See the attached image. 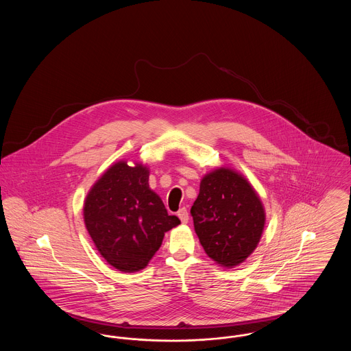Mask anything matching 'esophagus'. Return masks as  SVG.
Returning a JSON list of instances; mask_svg holds the SVG:
<instances>
[{"instance_id":"34e87169","label":"esophagus","mask_w":351,"mask_h":351,"mask_svg":"<svg viewBox=\"0 0 351 351\" xmlns=\"http://www.w3.org/2000/svg\"><path fill=\"white\" fill-rule=\"evenodd\" d=\"M178 217L180 218V221H182L183 223H186V222H188L189 216H188V212H186V209H185V208H182V209L178 212Z\"/></svg>"}]
</instances>
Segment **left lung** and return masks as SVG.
Segmentation results:
<instances>
[{
  "label": "left lung",
  "mask_w": 351,
  "mask_h": 351,
  "mask_svg": "<svg viewBox=\"0 0 351 351\" xmlns=\"http://www.w3.org/2000/svg\"><path fill=\"white\" fill-rule=\"evenodd\" d=\"M191 213L204 251L225 268L237 267L250 256L266 223L258 192L241 172L225 166L202 176Z\"/></svg>",
  "instance_id": "obj_1"
}]
</instances>
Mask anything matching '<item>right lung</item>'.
<instances>
[{
    "mask_svg": "<svg viewBox=\"0 0 351 351\" xmlns=\"http://www.w3.org/2000/svg\"><path fill=\"white\" fill-rule=\"evenodd\" d=\"M150 168L118 160L90 186L84 200L85 228L101 256L118 271L136 272L149 265L165 233L180 223L168 216L149 185Z\"/></svg>",
    "mask_w": 351,
    "mask_h": 351,
    "instance_id": "add662e5",
    "label": "right lung"
}]
</instances>
